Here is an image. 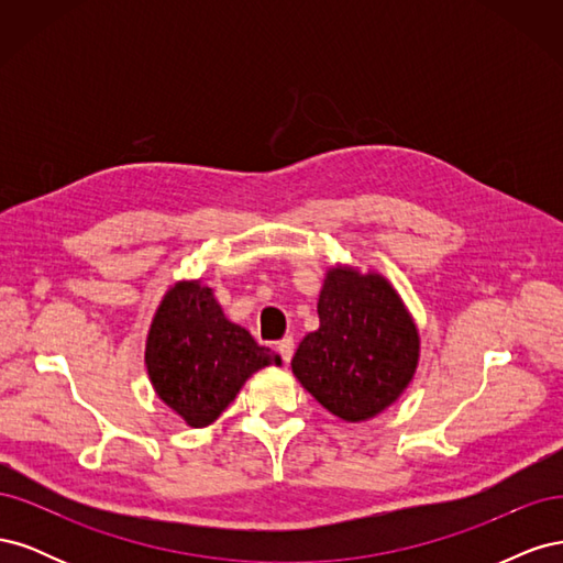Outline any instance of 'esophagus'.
<instances>
[{"instance_id": "1", "label": "esophagus", "mask_w": 563, "mask_h": 563, "mask_svg": "<svg viewBox=\"0 0 563 563\" xmlns=\"http://www.w3.org/2000/svg\"><path fill=\"white\" fill-rule=\"evenodd\" d=\"M294 350H296V345H294V338L291 335H286V338H282L279 343H277V352L282 354V360H284V364H288L291 362V356H294Z\"/></svg>"}]
</instances>
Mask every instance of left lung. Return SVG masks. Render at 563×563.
<instances>
[{
    "mask_svg": "<svg viewBox=\"0 0 563 563\" xmlns=\"http://www.w3.org/2000/svg\"><path fill=\"white\" fill-rule=\"evenodd\" d=\"M317 312L319 329L300 340L294 376L340 420L383 413L413 380L420 356V335L399 294L376 272L335 265Z\"/></svg>",
    "mask_w": 563,
    "mask_h": 563,
    "instance_id": "1",
    "label": "left lung"
}]
</instances>
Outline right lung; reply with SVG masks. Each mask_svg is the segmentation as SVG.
<instances>
[{
	"instance_id": "add662e5",
	"label": "right lung",
	"mask_w": 563,
	"mask_h": 563,
	"mask_svg": "<svg viewBox=\"0 0 563 563\" xmlns=\"http://www.w3.org/2000/svg\"><path fill=\"white\" fill-rule=\"evenodd\" d=\"M269 364H282L269 347L232 323L213 288L178 282L162 298L150 323L145 366L157 397L190 428H207L244 383Z\"/></svg>"
}]
</instances>
